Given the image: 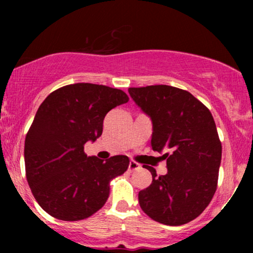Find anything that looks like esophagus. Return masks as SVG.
I'll use <instances>...</instances> for the list:
<instances>
[{"label":"esophagus","mask_w":253,"mask_h":253,"mask_svg":"<svg viewBox=\"0 0 253 253\" xmlns=\"http://www.w3.org/2000/svg\"><path fill=\"white\" fill-rule=\"evenodd\" d=\"M139 168H140V165L136 163V162H134V161H130V162H129V164H128V170L130 171V172H133V171L138 170Z\"/></svg>","instance_id":"esophagus-1"}]
</instances>
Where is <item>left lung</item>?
Segmentation results:
<instances>
[{
    "label": "left lung",
    "mask_w": 253,
    "mask_h": 253,
    "mask_svg": "<svg viewBox=\"0 0 253 253\" xmlns=\"http://www.w3.org/2000/svg\"><path fill=\"white\" fill-rule=\"evenodd\" d=\"M151 118L153 151L165 152L168 172L144 164L152 183L139 191V205L157 222L179 226L196 219L213 199L221 163V141L211 110L187 90L170 85L129 88Z\"/></svg>",
    "instance_id": "1"
}]
</instances>
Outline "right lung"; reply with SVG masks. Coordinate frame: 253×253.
Segmentation results:
<instances>
[{
  "label": "right lung",
  "mask_w": 253,
  "mask_h": 253,
  "mask_svg": "<svg viewBox=\"0 0 253 253\" xmlns=\"http://www.w3.org/2000/svg\"><path fill=\"white\" fill-rule=\"evenodd\" d=\"M128 100L120 89L76 83L54 90L40 104L25 140L26 178L51 216L78 221L108 200L110 181L128 169V157L103 162L86 156L84 144L96 140L107 113Z\"/></svg>",
  "instance_id": "obj_1"
}]
</instances>
